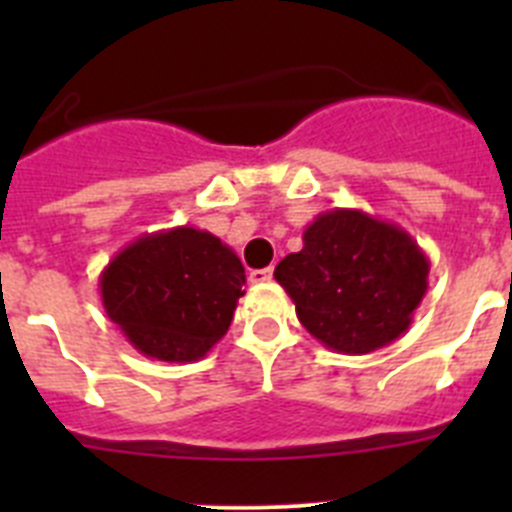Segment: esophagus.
<instances>
[{"label": "esophagus", "mask_w": 512, "mask_h": 512, "mask_svg": "<svg viewBox=\"0 0 512 512\" xmlns=\"http://www.w3.org/2000/svg\"><path fill=\"white\" fill-rule=\"evenodd\" d=\"M271 277H274V269H253L251 274H248V282L251 284H266L271 282Z\"/></svg>", "instance_id": "esophagus-1"}]
</instances>
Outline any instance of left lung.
<instances>
[{
    "mask_svg": "<svg viewBox=\"0 0 512 512\" xmlns=\"http://www.w3.org/2000/svg\"><path fill=\"white\" fill-rule=\"evenodd\" d=\"M431 261L400 225L361 210L320 212L274 277L310 336L338 354H372L413 323Z\"/></svg>",
    "mask_w": 512,
    "mask_h": 512,
    "instance_id": "8db88e82",
    "label": "left lung"
}]
</instances>
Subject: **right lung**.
I'll return each instance as SVG.
<instances>
[{"instance_id": "add662e5", "label": "right lung", "mask_w": 512, "mask_h": 512, "mask_svg": "<svg viewBox=\"0 0 512 512\" xmlns=\"http://www.w3.org/2000/svg\"><path fill=\"white\" fill-rule=\"evenodd\" d=\"M246 271L220 238L179 225L135 238L99 274L104 312L140 354L197 361L228 333Z\"/></svg>"}]
</instances>
